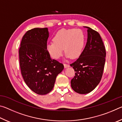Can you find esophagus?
Masks as SVG:
<instances>
[{
  "instance_id": "obj_1",
  "label": "esophagus",
  "mask_w": 122,
  "mask_h": 122,
  "mask_svg": "<svg viewBox=\"0 0 122 122\" xmlns=\"http://www.w3.org/2000/svg\"><path fill=\"white\" fill-rule=\"evenodd\" d=\"M64 67H65V68H68L70 67V66L69 65H68V64H64Z\"/></svg>"
}]
</instances>
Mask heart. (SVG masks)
<instances>
[{
	"instance_id": "1",
	"label": "heart",
	"mask_w": 122,
	"mask_h": 122,
	"mask_svg": "<svg viewBox=\"0 0 122 122\" xmlns=\"http://www.w3.org/2000/svg\"><path fill=\"white\" fill-rule=\"evenodd\" d=\"M53 42L46 46L47 52L52 58L59 59L63 54V49L66 58L75 59L79 57L83 51L86 36L80 29H62L54 36Z\"/></svg>"
}]
</instances>
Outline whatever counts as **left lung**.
Masks as SVG:
<instances>
[{
    "label": "left lung",
    "mask_w": 122,
    "mask_h": 122,
    "mask_svg": "<svg viewBox=\"0 0 122 122\" xmlns=\"http://www.w3.org/2000/svg\"><path fill=\"white\" fill-rule=\"evenodd\" d=\"M85 48L74 63L71 64L75 71L71 86L80 94L89 93L101 81L106 61V52L100 34L89 27Z\"/></svg>",
    "instance_id": "left-lung-1"
}]
</instances>
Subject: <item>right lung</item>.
Masks as SVG:
<instances>
[{
	"label": "right lung",
	"mask_w": 122,
	"mask_h": 122,
	"mask_svg": "<svg viewBox=\"0 0 122 122\" xmlns=\"http://www.w3.org/2000/svg\"><path fill=\"white\" fill-rule=\"evenodd\" d=\"M47 28H35L22 37L19 51L20 66L24 81L33 92L46 95L53 90L56 76L64 66L51 59L46 49Z\"/></svg>",
	"instance_id": "1"
}]
</instances>
